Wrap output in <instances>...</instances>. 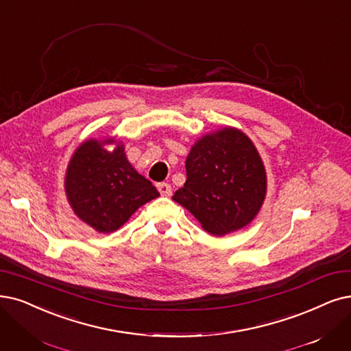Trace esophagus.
Returning <instances> with one entry per match:
<instances>
[{
    "instance_id": "esophagus-1",
    "label": "esophagus",
    "mask_w": 351,
    "mask_h": 351,
    "mask_svg": "<svg viewBox=\"0 0 351 351\" xmlns=\"http://www.w3.org/2000/svg\"><path fill=\"white\" fill-rule=\"evenodd\" d=\"M157 189L161 193V195H171V186L168 183H158Z\"/></svg>"
}]
</instances>
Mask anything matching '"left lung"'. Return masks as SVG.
<instances>
[{"mask_svg": "<svg viewBox=\"0 0 351 351\" xmlns=\"http://www.w3.org/2000/svg\"><path fill=\"white\" fill-rule=\"evenodd\" d=\"M187 180L173 200L186 207L204 230L221 236L252 221L263 203L266 174L250 139L224 128L197 141L186 161Z\"/></svg>", "mask_w": 351, "mask_h": 351, "instance_id": "obj_1", "label": "left lung"}]
</instances>
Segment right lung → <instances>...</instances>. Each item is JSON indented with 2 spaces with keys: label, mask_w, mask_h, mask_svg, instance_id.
Masks as SVG:
<instances>
[{
  "label": "right lung",
  "mask_w": 351,
  "mask_h": 351,
  "mask_svg": "<svg viewBox=\"0 0 351 351\" xmlns=\"http://www.w3.org/2000/svg\"><path fill=\"white\" fill-rule=\"evenodd\" d=\"M95 139L83 143L67 167L66 194L75 213L101 233L119 229L138 207L160 195L149 180L138 174L125 157Z\"/></svg>",
  "instance_id": "obj_1"
}]
</instances>
